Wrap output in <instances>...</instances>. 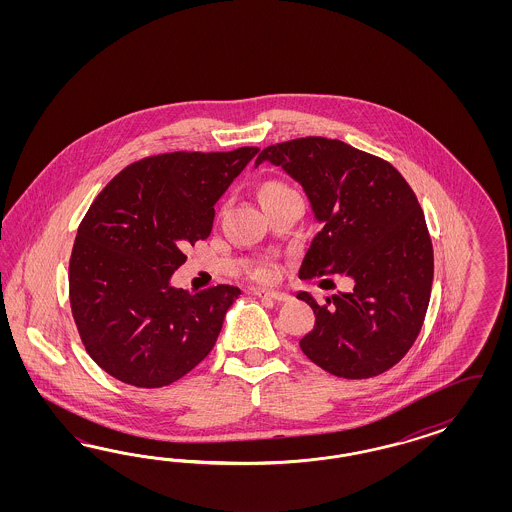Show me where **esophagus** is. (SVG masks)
I'll list each match as a JSON object with an SVG mask.
<instances>
[{
  "mask_svg": "<svg viewBox=\"0 0 512 512\" xmlns=\"http://www.w3.org/2000/svg\"><path fill=\"white\" fill-rule=\"evenodd\" d=\"M255 296L266 298V300H276V302H285V300L291 298L287 293H281V291H264V289H255Z\"/></svg>",
  "mask_w": 512,
  "mask_h": 512,
  "instance_id": "esophagus-1",
  "label": "esophagus"
}]
</instances>
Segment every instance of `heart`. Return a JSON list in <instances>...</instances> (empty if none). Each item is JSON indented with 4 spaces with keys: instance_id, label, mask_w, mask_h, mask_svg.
Returning a JSON list of instances; mask_svg holds the SVG:
<instances>
[{
    "instance_id": "heart-1",
    "label": "heart",
    "mask_w": 512,
    "mask_h": 512,
    "mask_svg": "<svg viewBox=\"0 0 512 512\" xmlns=\"http://www.w3.org/2000/svg\"><path fill=\"white\" fill-rule=\"evenodd\" d=\"M289 187L283 186L281 182H264L261 189H259V199L264 201V199H268V197H272V195H278V193H283V191H287Z\"/></svg>"
}]
</instances>
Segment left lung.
<instances>
[{"label":"left lung","instance_id":"1","mask_svg":"<svg viewBox=\"0 0 512 512\" xmlns=\"http://www.w3.org/2000/svg\"><path fill=\"white\" fill-rule=\"evenodd\" d=\"M268 161L298 182L319 223L298 276H345L351 293H310L315 326L300 340L325 372L368 379L398 364L419 336L428 310L434 249L413 189L390 163L341 140L306 137L264 148Z\"/></svg>","mask_w":512,"mask_h":512}]
</instances>
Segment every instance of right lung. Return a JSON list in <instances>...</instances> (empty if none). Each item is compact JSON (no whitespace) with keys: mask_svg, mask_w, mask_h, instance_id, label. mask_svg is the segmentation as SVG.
Wrapping results in <instances>:
<instances>
[{"mask_svg":"<svg viewBox=\"0 0 512 512\" xmlns=\"http://www.w3.org/2000/svg\"><path fill=\"white\" fill-rule=\"evenodd\" d=\"M259 148L174 152L110 180L78 227L69 298L93 362L140 388L171 385L216 345L238 287H172L186 246L210 236L214 204Z\"/></svg>","mask_w":512,"mask_h":512,"instance_id":"1","label":"right lung"}]
</instances>
